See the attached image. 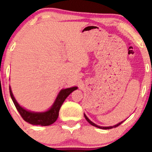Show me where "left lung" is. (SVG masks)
<instances>
[{
	"label": "left lung",
	"mask_w": 152,
	"mask_h": 152,
	"mask_svg": "<svg viewBox=\"0 0 152 152\" xmlns=\"http://www.w3.org/2000/svg\"><path fill=\"white\" fill-rule=\"evenodd\" d=\"M84 115H85V119H86V120L87 121V122H88L89 124H91L92 126H96V127H98V128H99V129H110L115 128V127H117V126H118L119 125H121V124L123 123V122L124 121L121 122V123H119V124H116V125H115V126H98V125H96V124H94V123H93V122H92L91 121H90V119H89L87 117V115H86L85 114H84Z\"/></svg>",
	"instance_id": "obj_1"
}]
</instances>
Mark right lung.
I'll return each instance as SVG.
<instances>
[{
    "label": "right lung",
    "mask_w": 152,
    "mask_h": 152,
    "mask_svg": "<svg viewBox=\"0 0 152 152\" xmlns=\"http://www.w3.org/2000/svg\"><path fill=\"white\" fill-rule=\"evenodd\" d=\"M76 89H77V87H73L61 90L51 107L48 111L43 112V113H34V112L26 110L23 107L20 106L19 104L15 100L10 87V93L15 107L24 121H26L29 124H33V125L49 126L56 121V119L58 118V116H59V112L61 106L65 102L67 96Z\"/></svg>",
    "instance_id": "obj_1"
}]
</instances>
